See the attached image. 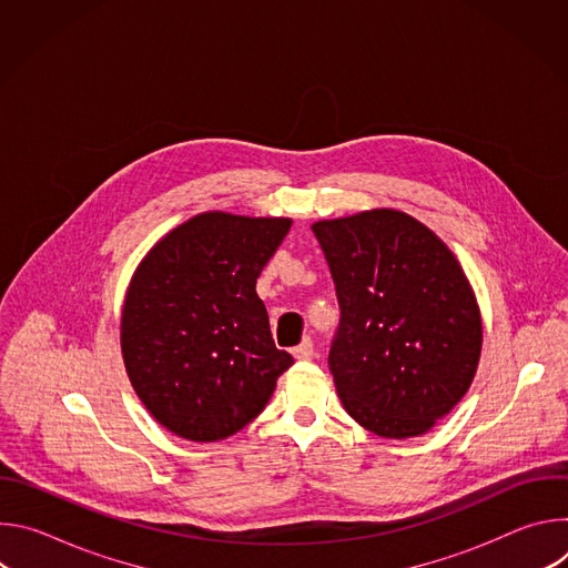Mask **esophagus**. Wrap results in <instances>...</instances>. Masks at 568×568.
<instances>
[{
  "label": "esophagus",
  "mask_w": 568,
  "mask_h": 568,
  "mask_svg": "<svg viewBox=\"0 0 568 568\" xmlns=\"http://www.w3.org/2000/svg\"><path fill=\"white\" fill-rule=\"evenodd\" d=\"M294 357L298 359V362H310V359H314L316 357V351H314V344H312V339H303L294 351Z\"/></svg>",
  "instance_id": "obj_1"
}]
</instances>
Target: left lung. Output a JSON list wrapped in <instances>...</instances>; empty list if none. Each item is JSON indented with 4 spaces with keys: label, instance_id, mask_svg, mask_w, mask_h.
<instances>
[{
    "label": "left lung",
    "instance_id": "left-lung-1",
    "mask_svg": "<svg viewBox=\"0 0 568 568\" xmlns=\"http://www.w3.org/2000/svg\"><path fill=\"white\" fill-rule=\"evenodd\" d=\"M339 326L328 366L344 409L384 438L429 432L469 388L480 357L474 292L445 242L377 209L312 224Z\"/></svg>",
    "mask_w": 568,
    "mask_h": 568
}]
</instances>
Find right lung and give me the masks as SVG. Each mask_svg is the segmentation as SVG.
Returning <instances> with one entry per match:
<instances>
[{
	"label": "right lung",
	"instance_id": "add662e5",
	"mask_svg": "<svg viewBox=\"0 0 568 568\" xmlns=\"http://www.w3.org/2000/svg\"><path fill=\"white\" fill-rule=\"evenodd\" d=\"M292 220L202 213L159 240L128 287L130 382L169 432L213 443L250 425L294 359L278 351L256 278Z\"/></svg>",
	"mask_w": 568,
	"mask_h": 568
}]
</instances>
